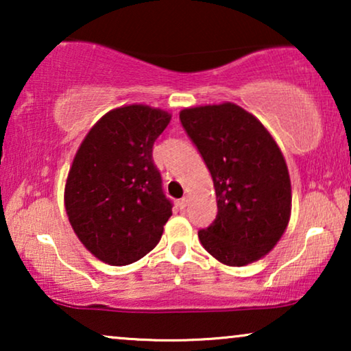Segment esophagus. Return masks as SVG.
<instances>
[{
	"label": "esophagus",
	"mask_w": 351,
	"mask_h": 351,
	"mask_svg": "<svg viewBox=\"0 0 351 351\" xmlns=\"http://www.w3.org/2000/svg\"><path fill=\"white\" fill-rule=\"evenodd\" d=\"M177 204H179L180 209H185L186 204H189V198H186V196H184V198H180L179 201H177Z\"/></svg>",
	"instance_id": "1"
}]
</instances>
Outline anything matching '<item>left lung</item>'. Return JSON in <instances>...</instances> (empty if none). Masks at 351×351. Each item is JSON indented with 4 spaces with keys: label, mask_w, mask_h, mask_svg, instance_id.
I'll return each mask as SVG.
<instances>
[{
    "label": "left lung",
    "mask_w": 351,
    "mask_h": 351,
    "mask_svg": "<svg viewBox=\"0 0 351 351\" xmlns=\"http://www.w3.org/2000/svg\"><path fill=\"white\" fill-rule=\"evenodd\" d=\"M180 123L213 176L217 215L198 238L228 267L265 257L291 217V179L282 153L252 113L237 104L184 108Z\"/></svg>",
    "instance_id": "obj_1"
}]
</instances>
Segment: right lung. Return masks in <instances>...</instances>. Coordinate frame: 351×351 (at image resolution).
I'll return each instance as SVG.
<instances>
[{
    "label": "right lung",
    "mask_w": 351,
    "mask_h": 351,
    "mask_svg": "<svg viewBox=\"0 0 351 351\" xmlns=\"http://www.w3.org/2000/svg\"><path fill=\"white\" fill-rule=\"evenodd\" d=\"M169 121L171 113L142 104L110 110L71 162L64 195L70 225L108 265H129L150 252L172 215L152 158Z\"/></svg>",
    "instance_id": "1"
}]
</instances>
